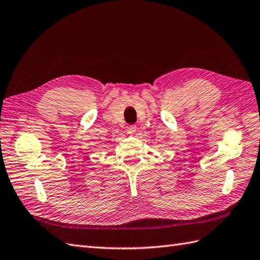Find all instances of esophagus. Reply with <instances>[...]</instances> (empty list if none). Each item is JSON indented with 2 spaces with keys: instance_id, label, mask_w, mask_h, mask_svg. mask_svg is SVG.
<instances>
[{
  "instance_id": "esophagus-1",
  "label": "esophagus",
  "mask_w": 260,
  "mask_h": 260,
  "mask_svg": "<svg viewBox=\"0 0 260 260\" xmlns=\"http://www.w3.org/2000/svg\"><path fill=\"white\" fill-rule=\"evenodd\" d=\"M127 133L131 135H134L136 133V126L135 125H128L127 126Z\"/></svg>"
}]
</instances>
